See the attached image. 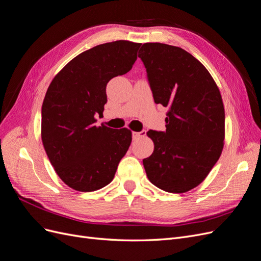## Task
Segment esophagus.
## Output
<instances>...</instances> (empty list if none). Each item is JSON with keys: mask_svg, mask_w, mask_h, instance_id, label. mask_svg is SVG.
Masks as SVG:
<instances>
[{"mask_svg": "<svg viewBox=\"0 0 261 261\" xmlns=\"http://www.w3.org/2000/svg\"><path fill=\"white\" fill-rule=\"evenodd\" d=\"M147 135V132L146 130H141V132H134L133 133V139L134 140H137L141 137H146Z\"/></svg>", "mask_w": 261, "mask_h": 261, "instance_id": "1", "label": "esophagus"}]
</instances>
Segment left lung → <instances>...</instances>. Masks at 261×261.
Instances as JSON below:
<instances>
[{
    "label": "left lung",
    "mask_w": 261,
    "mask_h": 261,
    "mask_svg": "<svg viewBox=\"0 0 261 261\" xmlns=\"http://www.w3.org/2000/svg\"><path fill=\"white\" fill-rule=\"evenodd\" d=\"M138 57L154 102L169 107L165 132L149 130L152 154L143 160L147 176L164 192L198 186L223 149L224 107L216 82L191 53L174 45L144 43Z\"/></svg>",
    "instance_id": "obj_1"
}]
</instances>
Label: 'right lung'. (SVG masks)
<instances>
[{
    "label": "right lung",
    "instance_id": "add662e5",
    "mask_svg": "<svg viewBox=\"0 0 261 261\" xmlns=\"http://www.w3.org/2000/svg\"><path fill=\"white\" fill-rule=\"evenodd\" d=\"M141 43L99 44L68 62L53 78L41 109V138L57 174L70 188L93 192L111 183L127 152L132 132L96 126L107 103V84L137 60Z\"/></svg>",
    "mask_w": 261,
    "mask_h": 261
}]
</instances>
